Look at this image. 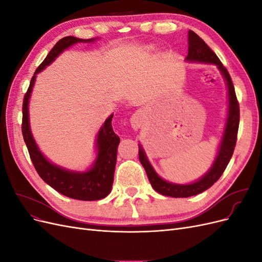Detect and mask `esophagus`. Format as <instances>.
Returning a JSON list of instances; mask_svg holds the SVG:
<instances>
[{"mask_svg":"<svg viewBox=\"0 0 262 262\" xmlns=\"http://www.w3.org/2000/svg\"><path fill=\"white\" fill-rule=\"evenodd\" d=\"M130 123L134 130L140 129L142 123H143V115H142V113L138 112L136 114H133L130 118Z\"/></svg>","mask_w":262,"mask_h":262,"instance_id":"obj_1","label":"esophagus"}]
</instances>
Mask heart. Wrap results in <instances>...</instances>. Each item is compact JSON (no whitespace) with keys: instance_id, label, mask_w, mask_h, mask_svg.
<instances>
[{"instance_id":"b5f03b06","label":"heart","mask_w":262,"mask_h":262,"mask_svg":"<svg viewBox=\"0 0 262 262\" xmlns=\"http://www.w3.org/2000/svg\"><path fill=\"white\" fill-rule=\"evenodd\" d=\"M153 47H148V48H146V50H152Z\"/></svg>"}]
</instances>
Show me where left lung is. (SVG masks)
<instances>
[{
  "mask_svg": "<svg viewBox=\"0 0 262 262\" xmlns=\"http://www.w3.org/2000/svg\"><path fill=\"white\" fill-rule=\"evenodd\" d=\"M185 61L190 63L213 64L219 69L222 76L224 77L226 82L228 108L223 136H222L220 141L216 156L214 158L213 164L202 177L193 182H190V184H175V182L163 179L155 171L152 164L149 163L143 146L139 144L140 162L143 165L153 189L158 193L172 198H188L199 194L205 191V190H208L214 185V182L219 180L233 156L239 125V105L236 98L232 78L229 76L227 70L223 67L220 59L216 57V54L192 30L188 31V55Z\"/></svg>",
  "mask_w": 262,
  "mask_h": 262,
  "instance_id": "1",
  "label": "left lung"
}]
</instances>
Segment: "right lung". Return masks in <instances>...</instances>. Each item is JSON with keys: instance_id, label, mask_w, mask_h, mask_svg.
Returning a JSON list of instances; mask_svg holds the SVG:
<instances>
[{"instance_id": "add662e5", "label": "right lung", "mask_w": 262, "mask_h": 262, "mask_svg": "<svg viewBox=\"0 0 262 262\" xmlns=\"http://www.w3.org/2000/svg\"><path fill=\"white\" fill-rule=\"evenodd\" d=\"M95 40H96L95 38L81 39L73 36L60 39L47 55L43 62L36 70L23 102V137L38 175L41 177L46 184H48L61 194L83 201L104 199L112 191L117 162V148L120 143V138L113 130L112 121L114 114L106 119L97 133L96 143H95L96 158L91 165V167L84 171L70 170L50 162L39 149L30 129L29 99L38 73H40L42 70L50 66L63 51L69 49L70 47L80 42H94Z\"/></svg>"}]
</instances>
